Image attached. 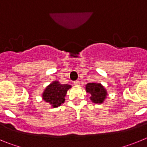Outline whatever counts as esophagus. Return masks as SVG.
Instances as JSON below:
<instances>
[{
    "label": "esophagus",
    "mask_w": 147,
    "mask_h": 147,
    "mask_svg": "<svg viewBox=\"0 0 147 147\" xmlns=\"http://www.w3.org/2000/svg\"><path fill=\"white\" fill-rule=\"evenodd\" d=\"M74 85H80V82L78 81V80H76V81H74Z\"/></svg>",
    "instance_id": "obj_1"
}]
</instances>
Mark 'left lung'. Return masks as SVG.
Returning <instances> with one entry per match:
<instances>
[{
  "label": "left lung",
  "instance_id": "8db88e82",
  "mask_svg": "<svg viewBox=\"0 0 147 147\" xmlns=\"http://www.w3.org/2000/svg\"><path fill=\"white\" fill-rule=\"evenodd\" d=\"M86 92L90 95V100L93 103L102 104L107 98V90L100 83H88L86 85Z\"/></svg>",
  "mask_w": 147,
  "mask_h": 147
}]
</instances>
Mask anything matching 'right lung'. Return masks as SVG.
I'll return each instance as SVG.
<instances>
[{
  "label": "right lung",
  "mask_w": 147,
  "mask_h": 147,
  "mask_svg": "<svg viewBox=\"0 0 147 147\" xmlns=\"http://www.w3.org/2000/svg\"><path fill=\"white\" fill-rule=\"evenodd\" d=\"M71 88L70 85H62L58 81H54L46 87L42 97L53 107H57L64 103L67 90Z\"/></svg>",
  "instance_id": "right-lung-1"
}]
</instances>
